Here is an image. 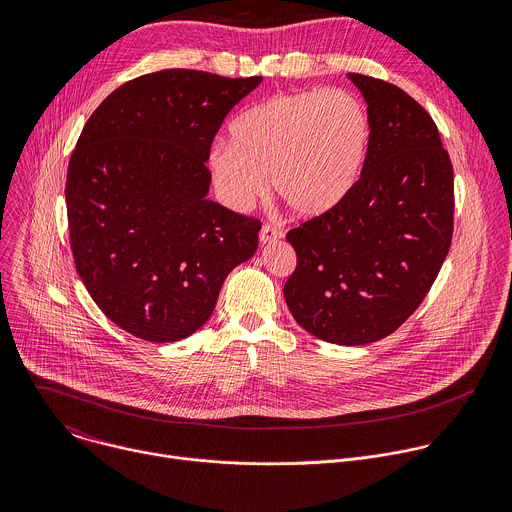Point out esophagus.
Returning a JSON list of instances; mask_svg holds the SVG:
<instances>
[{"instance_id":"1","label":"esophagus","mask_w":512,"mask_h":512,"mask_svg":"<svg viewBox=\"0 0 512 512\" xmlns=\"http://www.w3.org/2000/svg\"><path fill=\"white\" fill-rule=\"evenodd\" d=\"M283 237V233L281 231H277L275 227H271V225H263L261 227V231H259V241H261V245H267V243H275L277 239H281Z\"/></svg>"}]
</instances>
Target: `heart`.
I'll use <instances>...</instances> for the list:
<instances>
[{
  "instance_id": "b5f03b06",
  "label": "heart",
  "mask_w": 512,
  "mask_h": 512,
  "mask_svg": "<svg viewBox=\"0 0 512 512\" xmlns=\"http://www.w3.org/2000/svg\"><path fill=\"white\" fill-rule=\"evenodd\" d=\"M373 139L360 97L342 89L279 93L231 123V143H216L208 168L223 198L251 206L267 188L302 216L334 210L358 184Z\"/></svg>"
}]
</instances>
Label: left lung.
Instances as JSON below:
<instances>
[{
	"label": "left lung",
	"mask_w": 512,
	"mask_h": 512,
	"mask_svg": "<svg viewBox=\"0 0 512 512\" xmlns=\"http://www.w3.org/2000/svg\"><path fill=\"white\" fill-rule=\"evenodd\" d=\"M373 139L354 190L287 233L296 322L340 346L377 342L423 302L452 245L454 170L429 113L403 89L350 72Z\"/></svg>",
	"instance_id": "left-lung-1"
}]
</instances>
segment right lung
Masks as SVG:
<instances>
[{
	"mask_svg": "<svg viewBox=\"0 0 512 512\" xmlns=\"http://www.w3.org/2000/svg\"><path fill=\"white\" fill-rule=\"evenodd\" d=\"M263 79L172 68L115 89L89 117L66 174L70 249L101 312L148 342L210 318L261 223L206 198L210 145Z\"/></svg>",
	"mask_w": 512,
	"mask_h": 512,
	"instance_id": "right-lung-1",
	"label": "right lung"
}]
</instances>
